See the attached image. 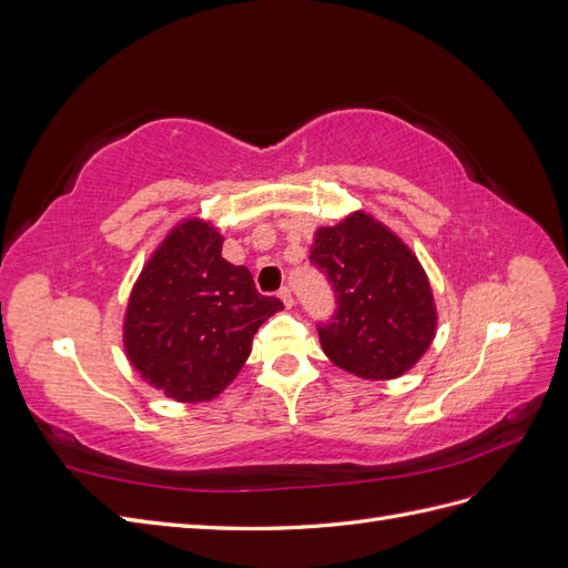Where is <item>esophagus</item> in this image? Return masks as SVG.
Returning <instances> with one entry per match:
<instances>
[{
  "instance_id": "1",
  "label": "esophagus",
  "mask_w": 568,
  "mask_h": 568,
  "mask_svg": "<svg viewBox=\"0 0 568 568\" xmlns=\"http://www.w3.org/2000/svg\"><path fill=\"white\" fill-rule=\"evenodd\" d=\"M280 298H282V303H284L286 311H291V307H294V294H291V288H288V286H284V288L280 291Z\"/></svg>"
}]
</instances>
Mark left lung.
Wrapping results in <instances>:
<instances>
[{"mask_svg":"<svg viewBox=\"0 0 568 568\" xmlns=\"http://www.w3.org/2000/svg\"><path fill=\"white\" fill-rule=\"evenodd\" d=\"M311 263L336 294L334 317L317 326L336 367L386 382L417 365L438 317L426 272L398 236L372 215L353 213L315 232Z\"/></svg>","mask_w":568,"mask_h":568,"instance_id":"1","label":"left lung"}]
</instances>
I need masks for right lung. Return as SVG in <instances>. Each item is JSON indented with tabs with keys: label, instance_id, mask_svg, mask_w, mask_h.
Instances as JSON below:
<instances>
[{
	"label": "right lung",
	"instance_id": "add662e5",
	"mask_svg": "<svg viewBox=\"0 0 568 568\" xmlns=\"http://www.w3.org/2000/svg\"><path fill=\"white\" fill-rule=\"evenodd\" d=\"M282 307L280 298L257 294L244 265L222 257L215 227L184 220L132 288L125 353L168 398L213 400L244 367L261 324Z\"/></svg>",
	"mask_w": 568,
	"mask_h": 568
}]
</instances>
